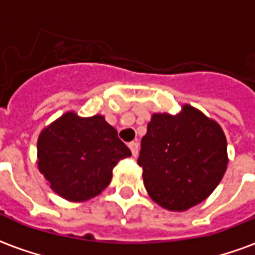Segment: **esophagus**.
I'll use <instances>...</instances> for the list:
<instances>
[{"label": "esophagus", "instance_id": "34e87169", "mask_svg": "<svg viewBox=\"0 0 255 255\" xmlns=\"http://www.w3.org/2000/svg\"><path fill=\"white\" fill-rule=\"evenodd\" d=\"M128 147H129V149H131L132 155L137 156V153H139V144L136 143V141H131V143L128 144Z\"/></svg>", "mask_w": 255, "mask_h": 255}]
</instances>
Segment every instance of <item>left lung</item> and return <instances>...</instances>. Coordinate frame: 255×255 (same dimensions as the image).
I'll use <instances>...</instances> for the list:
<instances>
[{"label": "left lung", "instance_id": "obj_1", "mask_svg": "<svg viewBox=\"0 0 255 255\" xmlns=\"http://www.w3.org/2000/svg\"><path fill=\"white\" fill-rule=\"evenodd\" d=\"M226 137L214 120L190 106L176 116L155 114L141 139L137 164L160 206L182 212L204 201L228 165Z\"/></svg>", "mask_w": 255, "mask_h": 255}]
</instances>
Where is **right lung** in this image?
<instances>
[{
	"label": "right lung",
	"mask_w": 255,
	"mask_h": 255,
	"mask_svg": "<svg viewBox=\"0 0 255 255\" xmlns=\"http://www.w3.org/2000/svg\"><path fill=\"white\" fill-rule=\"evenodd\" d=\"M38 168L70 201H86L110 184L112 169L131 151L103 116L79 118L67 112L45 128L38 139Z\"/></svg>",
	"instance_id": "obj_1"
}]
</instances>
